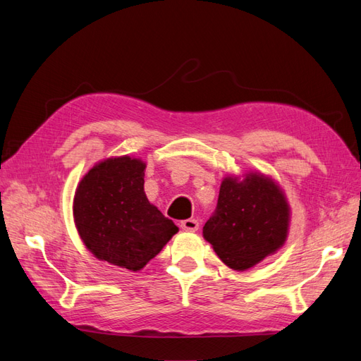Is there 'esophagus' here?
<instances>
[{"mask_svg": "<svg viewBox=\"0 0 361 361\" xmlns=\"http://www.w3.org/2000/svg\"><path fill=\"white\" fill-rule=\"evenodd\" d=\"M199 226H200V223H199V220H195V218H188V220L180 221V227L187 232H195L199 228Z\"/></svg>", "mask_w": 361, "mask_h": 361, "instance_id": "34e87169", "label": "esophagus"}]
</instances>
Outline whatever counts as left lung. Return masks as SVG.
<instances>
[{"instance_id": "left-lung-1", "label": "left lung", "mask_w": 361, "mask_h": 361, "mask_svg": "<svg viewBox=\"0 0 361 361\" xmlns=\"http://www.w3.org/2000/svg\"><path fill=\"white\" fill-rule=\"evenodd\" d=\"M289 206L277 185L262 174L226 178L203 236L227 267L248 269L286 241Z\"/></svg>"}]
</instances>
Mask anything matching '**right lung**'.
Listing matches in <instances>:
<instances>
[{
	"mask_svg": "<svg viewBox=\"0 0 361 361\" xmlns=\"http://www.w3.org/2000/svg\"><path fill=\"white\" fill-rule=\"evenodd\" d=\"M146 164L105 159L85 174L75 192L73 216L85 247L101 260L138 271L179 228L145 194Z\"/></svg>",
	"mask_w": 361,
	"mask_h": 361,
	"instance_id": "1",
	"label": "right lung"
}]
</instances>
